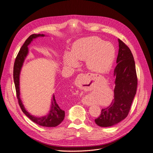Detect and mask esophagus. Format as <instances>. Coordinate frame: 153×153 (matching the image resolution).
<instances>
[{"instance_id": "obj_1", "label": "esophagus", "mask_w": 153, "mask_h": 153, "mask_svg": "<svg viewBox=\"0 0 153 153\" xmlns=\"http://www.w3.org/2000/svg\"><path fill=\"white\" fill-rule=\"evenodd\" d=\"M82 75H84L83 74H79V76H78V77H77V79L78 80H80V77H81V76H82Z\"/></svg>"}]
</instances>
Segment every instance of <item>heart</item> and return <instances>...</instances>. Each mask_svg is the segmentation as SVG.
Segmentation results:
<instances>
[{"instance_id": "heart-1", "label": "heart", "mask_w": 153, "mask_h": 153, "mask_svg": "<svg viewBox=\"0 0 153 153\" xmlns=\"http://www.w3.org/2000/svg\"><path fill=\"white\" fill-rule=\"evenodd\" d=\"M115 55L114 46L97 36L84 38L74 44L71 53H66L64 63L70 67L78 65L77 60H86L89 69L96 73H105L112 65Z\"/></svg>"}]
</instances>
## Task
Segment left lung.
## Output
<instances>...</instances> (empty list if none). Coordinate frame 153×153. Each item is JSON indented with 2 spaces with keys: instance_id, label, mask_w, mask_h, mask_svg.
Here are the masks:
<instances>
[{
  "instance_id": "8db88e82",
  "label": "left lung",
  "mask_w": 153,
  "mask_h": 153,
  "mask_svg": "<svg viewBox=\"0 0 153 153\" xmlns=\"http://www.w3.org/2000/svg\"><path fill=\"white\" fill-rule=\"evenodd\" d=\"M118 42L117 65L114 70V99L94 120L101 127L112 126L126 118L137 91V76L133 55L123 41L118 39Z\"/></svg>"
}]
</instances>
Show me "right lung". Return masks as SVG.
Listing matches in <instances>:
<instances>
[{"instance_id": "obj_1", "label": "right lung", "mask_w": 153, "mask_h": 153, "mask_svg": "<svg viewBox=\"0 0 153 153\" xmlns=\"http://www.w3.org/2000/svg\"><path fill=\"white\" fill-rule=\"evenodd\" d=\"M43 34H33L31 35L28 38H27L24 42V45L21 48L17 56L15 59V63H14L13 67V79L14 82H15V88L16 91L17 98L18 100L19 105L23 112V113L29 117L33 122L36 123L41 126L45 127H55L60 124L65 118V111L63 110L60 106L59 105L57 101L55 100L54 94L52 96V101L51 109L49 113L42 117H36L30 115L27 111L25 109L24 105L20 99V91H19V74L21 72V69L24 60L28 53V46L31 43L33 39H35L39 36H44Z\"/></svg>"}]
</instances>
